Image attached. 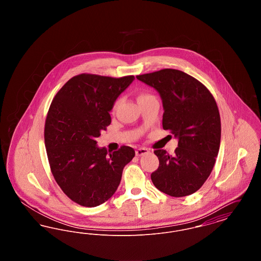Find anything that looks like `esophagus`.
Here are the masks:
<instances>
[{
	"instance_id": "esophagus-1",
	"label": "esophagus",
	"mask_w": 261,
	"mask_h": 261,
	"mask_svg": "<svg viewBox=\"0 0 261 261\" xmlns=\"http://www.w3.org/2000/svg\"><path fill=\"white\" fill-rule=\"evenodd\" d=\"M149 149H147V148H139V149H136V155L137 156H141V155H143V154H146V153H148L149 152Z\"/></svg>"
}]
</instances>
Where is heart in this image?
Instances as JSON below:
<instances>
[{
    "label": "heart",
    "mask_w": 261,
    "mask_h": 261,
    "mask_svg": "<svg viewBox=\"0 0 261 261\" xmlns=\"http://www.w3.org/2000/svg\"><path fill=\"white\" fill-rule=\"evenodd\" d=\"M148 96H149V95H148V94H140L139 96H138V99H144V98H146V97H148Z\"/></svg>",
    "instance_id": "1"
}]
</instances>
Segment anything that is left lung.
<instances>
[{
  "instance_id": "left-lung-1",
  "label": "left lung",
  "mask_w": 261,
  "mask_h": 261,
  "mask_svg": "<svg viewBox=\"0 0 261 261\" xmlns=\"http://www.w3.org/2000/svg\"><path fill=\"white\" fill-rule=\"evenodd\" d=\"M136 78L159 92L162 127L178 139L173 155L154 150L160 166L150 175L151 181L171 197L192 195L211 175L219 151L221 122L216 101L207 88L181 70L165 68Z\"/></svg>"
}]
</instances>
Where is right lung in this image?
Wrapping results in <instances>:
<instances>
[{"instance_id":"add662e5","label":"right lung","mask_w":261,"mask_h":261,"mask_svg":"<svg viewBox=\"0 0 261 261\" xmlns=\"http://www.w3.org/2000/svg\"><path fill=\"white\" fill-rule=\"evenodd\" d=\"M134 79L77 75L50 103L44 132L50 170L63 193L80 205L95 207L111 199L135 156L130 147L111 152L96 141L112 122L115 100Z\"/></svg>"}]
</instances>
